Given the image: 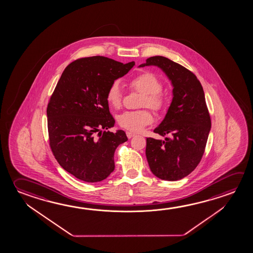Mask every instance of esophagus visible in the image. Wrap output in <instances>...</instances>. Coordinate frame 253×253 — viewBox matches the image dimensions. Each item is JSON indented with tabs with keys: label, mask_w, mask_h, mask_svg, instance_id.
<instances>
[{
	"label": "esophagus",
	"mask_w": 253,
	"mask_h": 253,
	"mask_svg": "<svg viewBox=\"0 0 253 253\" xmlns=\"http://www.w3.org/2000/svg\"><path fill=\"white\" fill-rule=\"evenodd\" d=\"M126 135H127L128 138H131V137H135V136H136V134H135V133L130 132V131H127V132H126Z\"/></svg>",
	"instance_id": "esophagus-1"
}]
</instances>
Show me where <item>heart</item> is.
<instances>
[{
  "instance_id": "b5f03b06",
  "label": "heart",
  "mask_w": 253,
  "mask_h": 253,
  "mask_svg": "<svg viewBox=\"0 0 253 253\" xmlns=\"http://www.w3.org/2000/svg\"><path fill=\"white\" fill-rule=\"evenodd\" d=\"M128 84L132 89L144 94L141 100V107H148L155 112H160L166 107V96L162 92V81L156 75L149 71L141 72L130 79ZM106 99L113 108H120L123 93L117 82H114L108 86ZM153 120V116L148 109L126 111L117 117L121 127L132 132L140 131L146 125L152 124Z\"/></svg>"
}]
</instances>
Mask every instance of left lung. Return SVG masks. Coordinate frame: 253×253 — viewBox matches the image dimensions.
Listing matches in <instances>:
<instances>
[{"instance_id":"8db88e82","label":"left lung","mask_w":253,"mask_h":253,"mask_svg":"<svg viewBox=\"0 0 253 253\" xmlns=\"http://www.w3.org/2000/svg\"><path fill=\"white\" fill-rule=\"evenodd\" d=\"M161 68L171 80L173 100L162 124L153 132L171 135L165 140L146 138L145 155L158 178L177 181L199 165L211 129L203 87L191 71L164 56H153L139 67Z\"/></svg>"}]
</instances>
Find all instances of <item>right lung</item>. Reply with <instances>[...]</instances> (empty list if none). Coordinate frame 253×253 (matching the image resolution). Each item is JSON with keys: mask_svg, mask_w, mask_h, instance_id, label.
<instances>
[{"mask_svg": "<svg viewBox=\"0 0 253 253\" xmlns=\"http://www.w3.org/2000/svg\"><path fill=\"white\" fill-rule=\"evenodd\" d=\"M135 65L104 56L76 60L62 72L46 108L50 148L60 166L86 182L107 178L115 169L117 146L128 140L115 125L106 92Z\"/></svg>", "mask_w": 253, "mask_h": 253, "instance_id": "obj_1", "label": "right lung"}]
</instances>
